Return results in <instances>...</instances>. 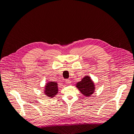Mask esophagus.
I'll return each mask as SVG.
<instances>
[{"label":"esophagus","instance_id":"34e87169","mask_svg":"<svg viewBox=\"0 0 134 134\" xmlns=\"http://www.w3.org/2000/svg\"><path fill=\"white\" fill-rule=\"evenodd\" d=\"M65 83H66V84H67V85L70 84L71 83L70 80V79H66V80H65Z\"/></svg>","mask_w":134,"mask_h":134}]
</instances>
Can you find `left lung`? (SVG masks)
Masks as SVG:
<instances>
[{
    "label": "left lung",
    "mask_w": 134,
    "mask_h": 134,
    "mask_svg": "<svg viewBox=\"0 0 134 134\" xmlns=\"http://www.w3.org/2000/svg\"><path fill=\"white\" fill-rule=\"evenodd\" d=\"M76 87L86 97H90L95 91V85L93 81L88 76H85L76 84Z\"/></svg>",
    "instance_id": "left-lung-1"
}]
</instances>
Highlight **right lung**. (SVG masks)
<instances>
[{"mask_svg":"<svg viewBox=\"0 0 134 134\" xmlns=\"http://www.w3.org/2000/svg\"><path fill=\"white\" fill-rule=\"evenodd\" d=\"M58 84L55 81H48L46 83L44 90V94L47 97L52 98L58 93Z\"/></svg>","mask_w":134,"mask_h":134,"instance_id":"add662e5","label":"right lung"}]
</instances>
